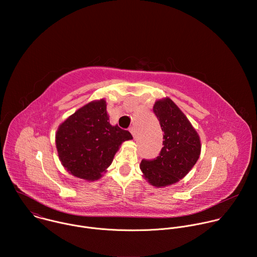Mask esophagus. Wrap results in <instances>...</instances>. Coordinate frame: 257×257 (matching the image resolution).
<instances>
[{"label":"esophagus","instance_id":"34e87169","mask_svg":"<svg viewBox=\"0 0 257 257\" xmlns=\"http://www.w3.org/2000/svg\"><path fill=\"white\" fill-rule=\"evenodd\" d=\"M129 131L131 132V134H132V136L134 137V138H136V131H135V128L134 127H130V129H129Z\"/></svg>","mask_w":257,"mask_h":257}]
</instances>
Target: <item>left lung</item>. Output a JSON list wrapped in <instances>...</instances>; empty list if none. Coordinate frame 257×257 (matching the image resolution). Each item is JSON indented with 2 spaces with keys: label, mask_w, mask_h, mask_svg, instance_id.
<instances>
[{
  "label": "left lung",
  "mask_w": 257,
  "mask_h": 257,
  "mask_svg": "<svg viewBox=\"0 0 257 257\" xmlns=\"http://www.w3.org/2000/svg\"><path fill=\"white\" fill-rule=\"evenodd\" d=\"M154 113L164 132L159 157L142 160L140 170L155 187H166L184 178L200 156V139L187 117L169 97L157 100Z\"/></svg>",
  "instance_id": "1"
}]
</instances>
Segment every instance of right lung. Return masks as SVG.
Segmentation results:
<instances>
[{"instance_id":"right-lung-1","label":"right lung","mask_w":257,"mask_h":257,"mask_svg":"<svg viewBox=\"0 0 257 257\" xmlns=\"http://www.w3.org/2000/svg\"><path fill=\"white\" fill-rule=\"evenodd\" d=\"M129 131L109 124L104 99L90 101L66 119L56 133V146L64 168L87 181L101 177L120 145L132 139Z\"/></svg>"}]
</instances>
